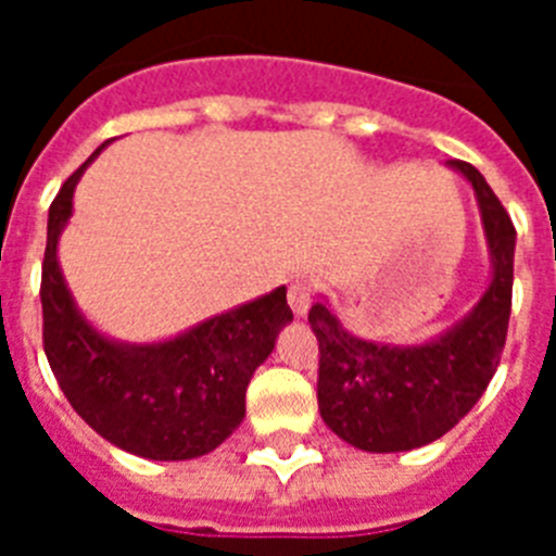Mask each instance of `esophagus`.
I'll use <instances>...</instances> for the list:
<instances>
[{"label": "esophagus", "mask_w": 556, "mask_h": 556, "mask_svg": "<svg viewBox=\"0 0 556 556\" xmlns=\"http://www.w3.org/2000/svg\"><path fill=\"white\" fill-rule=\"evenodd\" d=\"M312 283L292 281L289 283V308H292L298 317H303V314L308 312V306H312Z\"/></svg>", "instance_id": "esophagus-1"}]
</instances>
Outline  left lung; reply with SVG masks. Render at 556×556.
<instances>
[{"label":"left lung","instance_id":"1","mask_svg":"<svg viewBox=\"0 0 556 556\" xmlns=\"http://www.w3.org/2000/svg\"><path fill=\"white\" fill-rule=\"evenodd\" d=\"M448 164L473 186L493 258V281L473 312L443 337L409 348L353 337L326 303L308 312L320 342L323 420L353 448L370 454L420 448L454 429L488 390L507 342L515 225L473 164Z\"/></svg>","mask_w":556,"mask_h":556}]
</instances>
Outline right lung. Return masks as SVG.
Instances as JSON below:
<instances>
[{
  "label": "right lung",
  "instance_id": "obj_1",
  "mask_svg": "<svg viewBox=\"0 0 556 556\" xmlns=\"http://www.w3.org/2000/svg\"><path fill=\"white\" fill-rule=\"evenodd\" d=\"M100 150L68 175L49 205L43 353L72 409L108 443L144 459H194L223 445L242 424L250 378L292 320L287 289L278 287L159 345H122L94 331L63 281L58 236L72 217L77 180Z\"/></svg>",
  "mask_w": 556,
  "mask_h": 556
}]
</instances>
